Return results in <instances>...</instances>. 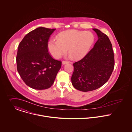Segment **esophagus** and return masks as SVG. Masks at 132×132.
<instances>
[{"label":"esophagus","instance_id":"obj_1","mask_svg":"<svg viewBox=\"0 0 132 132\" xmlns=\"http://www.w3.org/2000/svg\"><path fill=\"white\" fill-rule=\"evenodd\" d=\"M62 63L63 65H64V64H68V63H69V62L63 61H62Z\"/></svg>","mask_w":132,"mask_h":132}]
</instances>
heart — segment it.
<instances>
[{
	"label": "heart",
	"mask_w": 132,
	"mask_h": 132,
	"mask_svg": "<svg viewBox=\"0 0 132 132\" xmlns=\"http://www.w3.org/2000/svg\"><path fill=\"white\" fill-rule=\"evenodd\" d=\"M58 40L51 39L47 43V49L51 55L59 59L68 50L73 58L80 59L89 52L95 42L94 34L89 31L69 30L58 34Z\"/></svg>",
	"instance_id": "heart-1"
}]
</instances>
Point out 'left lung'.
Instances as JSON below:
<instances>
[{
  "label": "left lung",
  "instance_id": "1",
  "mask_svg": "<svg viewBox=\"0 0 132 132\" xmlns=\"http://www.w3.org/2000/svg\"><path fill=\"white\" fill-rule=\"evenodd\" d=\"M98 39L86 56L73 64L71 82L75 88L88 92L104 85L114 67V55L108 37L100 30L93 29Z\"/></svg>",
  "mask_w": 132,
  "mask_h": 132
}]
</instances>
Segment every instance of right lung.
Wrapping results in <instances>:
<instances>
[{
  "instance_id": "right-lung-1",
  "label": "right lung",
  "mask_w": 132,
  "mask_h": 132,
  "mask_svg": "<svg viewBox=\"0 0 132 132\" xmlns=\"http://www.w3.org/2000/svg\"><path fill=\"white\" fill-rule=\"evenodd\" d=\"M56 29L38 27L29 32L18 46L17 70L30 88L45 89L54 84L62 62L53 59L48 52L47 43Z\"/></svg>"
}]
</instances>
